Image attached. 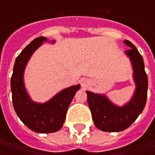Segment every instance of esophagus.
I'll list each match as a JSON object with an SVG mask.
<instances>
[{
    "mask_svg": "<svg viewBox=\"0 0 155 155\" xmlns=\"http://www.w3.org/2000/svg\"><path fill=\"white\" fill-rule=\"evenodd\" d=\"M89 84H90V82H89V80L86 79V78H84V79L81 80V84H82V86L84 87V88H85V87L88 86Z\"/></svg>",
    "mask_w": 155,
    "mask_h": 155,
    "instance_id": "esophagus-1",
    "label": "esophagus"
}]
</instances>
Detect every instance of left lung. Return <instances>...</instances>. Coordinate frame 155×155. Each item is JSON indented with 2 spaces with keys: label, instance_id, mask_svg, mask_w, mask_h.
Instances as JSON below:
<instances>
[{
  "label": "left lung",
  "instance_id": "8db88e82",
  "mask_svg": "<svg viewBox=\"0 0 155 155\" xmlns=\"http://www.w3.org/2000/svg\"><path fill=\"white\" fill-rule=\"evenodd\" d=\"M123 42L130 47L125 54L129 58L133 68L135 90L132 98L123 106H118L104 94L86 91L87 101L95 126L104 132H119L128 128L137 119L146 105L148 83L143 58L130 41L124 40Z\"/></svg>",
  "mask_w": 155,
  "mask_h": 155
}]
</instances>
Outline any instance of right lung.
<instances>
[{
  "label": "right lung",
  "instance_id": "add662e5",
  "mask_svg": "<svg viewBox=\"0 0 155 155\" xmlns=\"http://www.w3.org/2000/svg\"><path fill=\"white\" fill-rule=\"evenodd\" d=\"M46 41L45 37H39L24 48L16 58L11 78L12 100L17 116L27 128L41 134L57 132L62 128L70 104L80 89V84L64 89L44 104L31 99L24 84V71L33 52Z\"/></svg>",
  "mask_w": 155,
  "mask_h": 155
}]
</instances>
